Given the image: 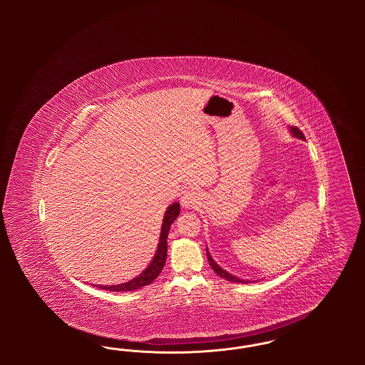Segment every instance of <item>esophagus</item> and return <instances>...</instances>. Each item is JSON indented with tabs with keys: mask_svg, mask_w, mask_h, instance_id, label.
<instances>
[{
	"mask_svg": "<svg viewBox=\"0 0 365 365\" xmlns=\"http://www.w3.org/2000/svg\"><path fill=\"white\" fill-rule=\"evenodd\" d=\"M200 204V194L197 191H185L180 197V205L185 209L195 208Z\"/></svg>",
	"mask_w": 365,
	"mask_h": 365,
	"instance_id": "obj_1",
	"label": "esophagus"
}]
</instances>
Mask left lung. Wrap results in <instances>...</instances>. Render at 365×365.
Segmentation results:
<instances>
[{
	"mask_svg": "<svg viewBox=\"0 0 365 365\" xmlns=\"http://www.w3.org/2000/svg\"><path fill=\"white\" fill-rule=\"evenodd\" d=\"M290 131H292V134H293V137L298 139H304L305 140V137H304V134H302V131H299V128H297V127H290ZM207 256H208L209 265L212 267V269L220 277V278H225L228 282H237V283H247V280H243V279L237 278V277H232L231 274H228L227 271H225L223 268H220L217 264H216V261L213 260L212 257H210V255H209L208 250H207Z\"/></svg>",
	"mask_w": 365,
	"mask_h": 365,
	"instance_id": "left-lung-1",
	"label": "left lung"
}]
</instances>
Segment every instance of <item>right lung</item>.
Here are the masks:
<instances>
[{
  "label": "right lung",
  "mask_w": 365,
  "mask_h": 365,
  "mask_svg": "<svg viewBox=\"0 0 365 365\" xmlns=\"http://www.w3.org/2000/svg\"><path fill=\"white\" fill-rule=\"evenodd\" d=\"M179 212H180L179 202H174L165 210L163 225H161L160 240H158V245H157L156 255H155L153 260L150 261V264L148 265V268H145V271L142 274H139L137 278L131 279L130 282H125V283L115 284V286H100L98 284L97 287H100L103 290H108V292H133V290H138L143 286L150 284L160 275V272H161V269L165 264V260H167V238H168V232H170L171 225L174 223L175 219L179 216Z\"/></svg>",
  "instance_id": "1"
}]
</instances>
